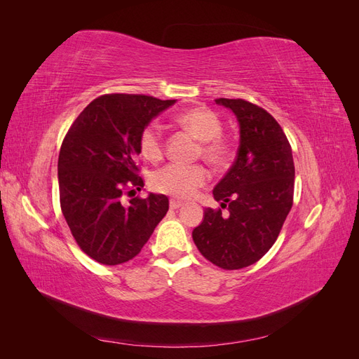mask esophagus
Returning a JSON list of instances; mask_svg holds the SVG:
<instances>
[{
    "label": "esophagus",
    "mask_w": 359,
    "mask_h": 359,
    "mask_svg": "<svg viewBox=\"0 0 359 359\" xmlns=\"http://www.w3.org/2000/svg\"><path fill=\"white\" fill-rule=\"evenodd\" d=\"M182 206V202L181 201H175V199H170V208L172 210H178Z\"/></svg>",
    "instance_id": "1"
}]
</instances>
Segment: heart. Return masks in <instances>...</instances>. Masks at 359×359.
<instances>
[{"label": "heart", "mask_w": 359, "mask_h": 359, "mask_svg": "<svg viewBox=\"0 0 359 359\" xmlns=\"http://www.w3.org/2000/svg\"><path fill=\"white\" fill-rule=\"evenodd\" d=\"M177 124L189 130L201 140L199 154L214 166H223L232 157V147L222 136L223 123L220 116L205 106L191 107L175 116ZM139 148L149 161L161 158L165 151L161 130L156 124L147 126L139 136ZM208 180V170L202 165L184 166L169 163L151 177V187L158 193L169 194L178 199L193 196Z\"/></svg>", "instance_id": "obj_1"}]
</instances>
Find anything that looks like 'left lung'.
Returning a JSON list of instances; mask_svg holds the SVG:
<instances>
[{
	"label": "left lung",
	"instance_id": "1",
	"mask_svg": "<svg viewBox=\"0 0 359 359\" xmlns=\"http://www.w3.org/2000/svg\"><path fill=\"white\" fill-rule=\"evenodd\" d=\"M240 123V148L232 168L212 190L227 215L206 208L193 241L205 259L223 269H241L277 241L293 205L292 148L276 118L243 99H215Z\"/></svg>",
	"mask_w": 359,
	"mask_h": 359
}]
</instances>
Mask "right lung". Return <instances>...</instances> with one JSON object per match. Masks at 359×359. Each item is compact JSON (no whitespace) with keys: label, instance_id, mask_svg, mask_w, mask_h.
<instances>
[{"label":"right lung","instance_id":"right-lung-1","mask_svg":"<svg viewBox=\"0 0 359 359\" xmlns=\"http://www.w3.org/2000/svg\"><path fill=\"white\" fill-rule=\"evenodd\" d=\"M175 100L142 94H104L74 119L58 157L60 203L82 252L103 265L136 257L169 210L165 194L133 198L139 175V136Z\"/></svg>","mask_w":359,"mask_h":359}]
</instances>
